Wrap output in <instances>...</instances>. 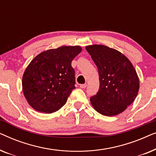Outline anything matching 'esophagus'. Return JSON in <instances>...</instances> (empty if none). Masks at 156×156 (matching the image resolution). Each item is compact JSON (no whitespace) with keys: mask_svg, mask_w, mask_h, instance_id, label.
<instances>
[{"mask_svg":"<svg viewBox=\"0 0 156 156\" xmlns=\"http://www.w3.org/2000/svg\"><path fill=\"white\" fill-rule=\"evenodd\" d=\"M80 88H82V89H84V88H86L87 87V84H80Z\"/></svg>","mask_w":156,"mask_h":156,"instance_id":"esophagus-1","label":"esophagus"}]
</instances>
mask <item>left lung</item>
<instances>
[{
	"mask_svg": "<svg viewBox=\"0 0 156 156\" xmlns=\"http://www.w3.org/2000/svg\"><path fill=\"white\" fill-rule=\"evenodd\" d=\"M97 65L99 89L90 98L94 108L104 116L122 113L133 103L139 90V80L135 68L124 55L107 46L86 47Z\"/></svg>",
	"mask_w": 156,
	"mask_h": 156,
	"instance_id": "left-lung-1",
	"label": "left lung"
}]
</instances>
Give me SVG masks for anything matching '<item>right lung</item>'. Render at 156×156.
Returning <instances> with one entry per match:
<instances>
[{"instance_id": "1", "label": "right lung", "mask_w": 156, "mask_h": 156, "mask_svg": "<svg viewBox=\"0 0 156 156\" xmlns=\"http://www.w3.org/2000/svg\"><path fill=\"white\" fill-rule=\"evenodd\" d=\"M80 46H62L44 51L30 62L23 76V91L28 104L40 112L50 114L66 104L75 89L72 61Z\"/></svg>"}]
</instances>
